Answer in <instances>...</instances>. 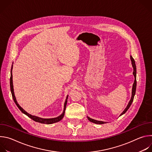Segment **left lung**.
I'll use <instances>...</instances> for the list:
<instances>
[{
  "label": "left lung",
  "instance_id": "1",
  "mask_svg": "<svg viewBox=\"0 0 152 152\" xmlns=\"http://www.w3.org/2000/svg\"><path fill=\"white\" fill-rule=\"evenodd\" d=\"M131 62H132V67H133V69H134V72H133V75L135 77V80H134V84H133V86H132V97H131V100H130L127 106H126V107L125 108V110L123 111V112L120 114V116L122 115L123 114H124L129 108V107L131 106L133 100H134V96H135V92H136V88H137V79H136V75H137V69H136V65H135V60L134 59L132 58V56L131 55ZM88 117V119L90 121L92 122V123H96V124H104V123H106V122L104 121H98V120H94V119H92Z\"/></svg>",
  "mask_w": 152,
  "mask_h": 152
}]
</instances>
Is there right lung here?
Wrapping results in <instances>:
<instances>
[{
	"label": "right lung",
	"mask_w": 152,
	"mask_h": 152,
	"mask_svg": "<svg viewBox=\"0 0 152 152\" xmlns=\"http://www.w3.org/2000/svg\"><path fill=\"white\" fill-rule=\"evenodd\" d=\"M12 67L13 66L12 65L11 67V77H10V88H11V94H12V96L13 98V100L14 101V102L15 103L16 105L17 106V107L19 108V110L22 112L23 114H25V115H26L27 116H28L29 118H31V119H32L34 121H36V122H38L40 123H43V124H52V123H55L56 122L59 121L60 120H61L62 119V118L64 116V114H65V111H66V105H67V99H68V96L66 99V101H65L64 103V111L62 114L58 116V117L56 118H40L35 115H32L28 113L27 112H26L22 107H21L18 103H17V100H16V98L15 97L14 95V88H13V83H12Z\"/></svg>",
	"instance_id": "right-lung-1"
}]
</instances>
